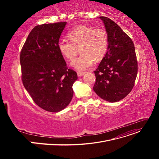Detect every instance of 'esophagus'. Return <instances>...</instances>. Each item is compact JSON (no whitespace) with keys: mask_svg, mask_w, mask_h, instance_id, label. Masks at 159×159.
Segmentation results:
<instances>
[{"mask_svg":"<svg viewBox=\"0 0 159 159\" xmlns=\"http://www.w3.org/2000/svg\"><path fill=\"white\" fill-rule=\"evenodd\" d=\"M85 75V73H83V72H77V75L79 77H81L82 76H84Z\"/></svg>","mask_w":159,"mask_h":159,"instance_id":"obj_1","label":"esophagus"}]
</instances>
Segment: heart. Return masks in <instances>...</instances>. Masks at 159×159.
<instances>
[{
	"label": "heart",
	"mask_w": 159,
	"mask_h": 159,
	"mask_svg": "<svg viewBox=\"0 0 159 159\" xmlns=\"http://www.w3.org/2000/svg\"><path fill=\"white\" fill-rule=\"evenodd\" d=\"M70 42L59 40L57 48L61 55L71 61L77 56L79 49L81 55L71 63L79 71H84L93 67L96 61L104 57L108 46V37L102 28L80 25L68 33Z\"/></svg>",
	"instance_id": "1"
}]
</instances>
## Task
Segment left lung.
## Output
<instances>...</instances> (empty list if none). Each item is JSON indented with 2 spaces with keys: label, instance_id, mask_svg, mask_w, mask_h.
<instances>
[{
  "label": "left lung",
  "instance_id": "left-lung-1",
  "mask_svg": "<svg viewBox=\"0 0 159 159\" xmlns=\"http://www.w3.org/2000/svg\"><path fill=\"white\" fill-rule=\"evenodd\" d=\"M99 18L104 24L108 46L94 71L93 90L103 100L116 102L126 97L134 86L138 71L135 46L118 24L106 16Z\"/></svg>",
  "mask_w": 159,
  "mask_h": 159
}]
</instances>
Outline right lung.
Returning <instances> with one entry per match:
<instances>
[{"label":"right lung","mask_w":159,"mask_h":159,"mask_svg":"<svg viewBox=\"0 0 159 159\" xmlns=\"http://www.w3.org/2000/svg\"><path fill=\"white\" fill-rule=\"evenodd\" d=\"M67 22L44 24L33 28L20 55L23 85L43 110L58 112L70 103L77 74L67 68L58 42Z\"/></svg>","instance_id":"right-lung-1"}]
</instances>
